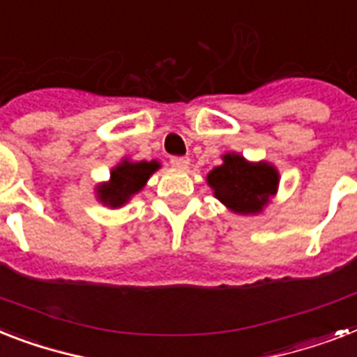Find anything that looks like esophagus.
Segmentation results:
<instances>
[{
  "mask_svg": "<svg viewBox=\"0 0 357 357\" xmlns=\"http://www.w3.org/2000/svg\"><path fill=\"white\" fill-rule=\"evenodd\" d=\"M170 165L172 167H176V169H188V165H190V161H188V158H170Z\"/></svg>",
  "mask_w": 357,
  "mask_h": 357,
  "instance_id": "1",
  "label": "esophagus"
}]
</instances>
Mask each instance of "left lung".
Listing matches in <instances>:
<instances>
[{
  "label": "left lung",
  "mask_w": 357,
  "mask_h": 357,
  "mask_svg": "<svg viewBox=\"0 0 357 357\" xmlns=\"http://www.w3.org/2000/svg\"><path fill=\"white\" fill-rule=\"evenodd\" d=\"M214 196L238 214H253L262 211L279 185L277 170L268 163H248L236 153L224 155L220 165L207 176Z\"/></svg>",
  "instance_id": "8db88e82"
}]
</instances>
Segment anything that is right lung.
Returning <instances> with one entry per match:
<instances>
[{
    "mask_svg": "<svg viewBox=\"0 0 357 357\" xmlns=\"http://www.w3.org/2000/svg\"><path fill=\"white\" fill-rule=\"evenodd\" d=\"M159 165L155 161H141V163H128L124 161L117 169L112 170V181L108 185L98 187L100 202L112 207H121L128 202L132 194L139 192L144 187L150 174L155 172Z\"/></svg>",
    "mask_w": 357,
    "mask_h": 357,
    "instance_id": "obj_1",
    "label": "right lung"
}]
</instances>
